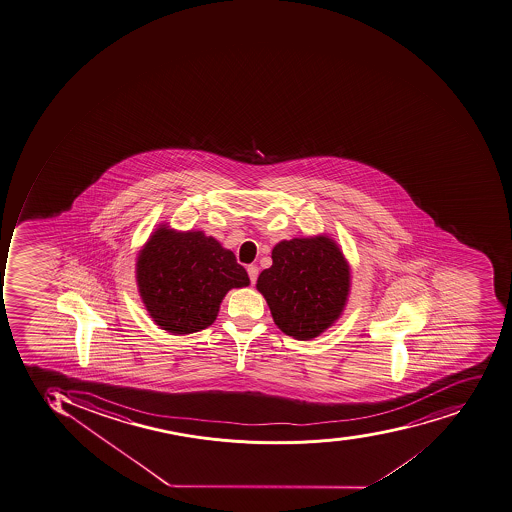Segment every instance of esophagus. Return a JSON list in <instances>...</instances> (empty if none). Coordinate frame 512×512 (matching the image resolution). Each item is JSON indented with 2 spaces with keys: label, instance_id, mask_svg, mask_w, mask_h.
<instances>
[{
  "label": "esophagus",
  "instance_id": "obj_1",
  "mask_svg": "<svg viewBox=\"0 0 512 512\" xmlns=\"http://www.w3.org/2000/svg\"><path fill=\"white\" fill-rule=\"evenodd\" d=\"M247 273H249L250 282L255 284L258 278V266L257 265H249L247 266Z\"/></svg>",
  "mask_w": 512,
  "mask_h": 512
}]
</instances>
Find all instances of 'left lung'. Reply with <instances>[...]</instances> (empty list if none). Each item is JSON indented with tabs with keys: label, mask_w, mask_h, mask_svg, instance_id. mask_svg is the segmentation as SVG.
<instances>
[{
	"label": "left lung",
	"mask_w": 512,
	"mask_h": 512,
	"mask_svg": "<svg viewBox=\"0 0 512 512\" xmlns=\"http://www.w3.org/2000/svg\"><path fill=\"white\" fill-rule=\"evenodd\" d=\"M273 265L257 279L274 324L295 340H313L340 319L351 290V268L327 234L281 241Z\"/></svg>",
	"instance_id": "obj_1"
}]
</instances>
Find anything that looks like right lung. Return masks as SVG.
Segmentation results:
<instances>
[{"label":"right lung","mask_w":512,"mask_h":512,"mask_svg":"<svg viewBox=\"0 0 512 512\" xmlns=\"http://www.w3.org/2000/svg\"><path fill=\"white\" fill-rule=\"evenodd\" d=\"M135 279L151 319L172 335L207 329L225 295L250 284L247 271L217 239L167 225H159L140 249Z\"/></svg>","instance_id":"obj_1"}]
</instances>
